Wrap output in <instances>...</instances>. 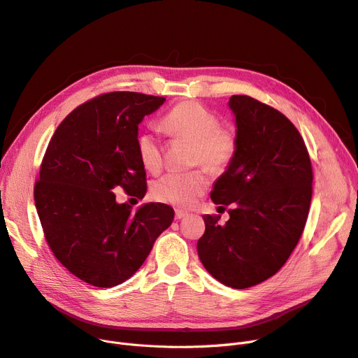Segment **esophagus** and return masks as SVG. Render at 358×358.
I'll list each match as a JSON object with an SVG mask.
<instances>
[{
	"label": "esophagus",
	"mask_w": 358,
	"mask_h": 358,
	"mask_svg": "<svg viewBox=\"0 0 358 358\" xmlns=\"http://www.w3.org/2000/svg\"><path fill=\"white\" fill-rule=\"evenodd\" d=\"M185 216H188V211H185V210H180V208H177V210H176V219H177V220L184 219Z\"/></svg>",
	"instance_id": "esophagus-1"
}]
</instances>
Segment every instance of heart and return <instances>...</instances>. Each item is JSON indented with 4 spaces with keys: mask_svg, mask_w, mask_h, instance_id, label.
Returning a JSON list of instances; mask_svg holds the SVG:
<instances>
[{
    "mask_svg": "<svg viewBox=\"0 0 358 358\" xmlns=\"http://www.w3.org/2000/svg\"><path fill=\"white\" fill-rule=\"evenodd\" d=\"M161 125L171 138L193 144L189 165H201L210 174L224 173L239 148L236 131L230 125L220 124L217 113L194 101L176 105L162 117ZM136 152L141 164L150 173L155 174L162 169V148L154 132L138 134ZM207 185V174L199 169L157 180L151 187V194L161 203L189 207L204 194Z\"/></svg>",
    "mask_w": 358,
    "mask_h": 358,
    "instance_id": "obj_1",
    "label": "heart"
}]
</instances>
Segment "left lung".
<instances>
[{"label":"left lung","instance_id":"left-lung-1","mask_svg":"<svg viewBox=\"0 0 358 358\" xmlns=\"http://www.w3.org/2000/svg\"><path fill=\"white\" fill-rule=\"evenodd\" d=\"M239 148L211 200L234 204L230 219L203 216L199 257L213 278L245 289L273 276L298 245L313 197V165L289 119L246 94H233Z\"/></svg>","mask_w":358,"mask_h":358}]
</instances>
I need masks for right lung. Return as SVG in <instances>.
Returning <instances> with one entry per match:
<instances>
[{"mask_svg":"<svg viewBox=\"0 0 358 358\" xmlns=\"http://www.w3.org/2000/svg\"><path fill=\"white\" fill-rule=\"evenodd\" d=\"M165 98L109 92L71 110L53 134L34 184L47 243L60 264L98 288L129 279L144 264L174 210L150 203L132 210L115 189L144 199L147 174L136 152L138 125Z\"/></svg>","mask_w":358,"mask_h":358,"instance_id":"right-lung-1","label":"right lung"}]
</instances>
